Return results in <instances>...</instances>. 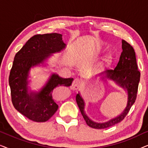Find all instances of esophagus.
<instances>
[{
	"instance_id": "34e87169",
	"label": "esophagus",
	"mask_w": 148,
	"mask_h": 148,
	"mask_svg": "<svg viewBox=\"0 0 148 148\" xmlns=\"http://www.w3.org/2000/svg\"><path fill=\"white\" fill-rule=\"evenodd\" d=\"M81 86V82L77 79H75L73 80V82L72 83L71 85V89L72 90H76L79 88V86Z\"/></svg>"
}]
</instances>
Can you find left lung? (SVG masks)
<instances>
[{
  "label": "left lung",
  "instance_id": "left-lung-1",
  "mask_svg": "<svg viewBox=\"0 0 148 148\" xmlns=\"http://www.w3.org/2000/svg\"><path fill=\"white\" fill-rule=\"evenodd\" d=\"M123 52L117 66L114 70H106L99 74V76L104 81L114 82L121 88L127 91V104L126 108L120 115L110 119L105 123H96L91 120L85 112V102L78 93L76 96V101L87 125L94 129H102L110 127L122 121L128 114L131 106L134 104L137 98L138 85L140 80V72L137 67L136 56L133 48L125 40H122Z\"/></svg>",
  "mask_w": 148,
  "mask_h": 148
}]
</instances>
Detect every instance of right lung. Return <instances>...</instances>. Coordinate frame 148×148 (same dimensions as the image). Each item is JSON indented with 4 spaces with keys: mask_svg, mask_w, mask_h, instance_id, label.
<instances>
[{
    "mask_svg": "<svg viewBox=\"0 0 148 148\" xmlns=\"http://www.w3.org/2000/svg\"><path fill=\"white\" fill-rule=\"evenodd\" d=\"M65 46L61 34H38L28 40L15 54L9 78L11 100L16 110L29 120L45 122L51 118L58 108L52 98L53 90L56 87L70 86L73 81V78H62L52 73L39 92L28 90L30 69L43 64L52 54L60 52Z\"/></svg>",
    "mask_w": 148,
    "mask_h": 148,
    "instance_id": "add662e5",
    "label": "right lung"
}]
</instances>
